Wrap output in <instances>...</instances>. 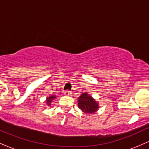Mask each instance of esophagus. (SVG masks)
I'll return each instance as SVG.
<instances>
[{"label": "esophagus", "instance_id": "34e87169", "mask_svg": "<svg viewBox=\"0 0 149 149\" xmlns=\"http://www.w3.org/2000/svg\"><path fill=\"white\" fill-rule=\"evenodd\" d=\"M71 95V92L70 91H65L64 92V95H66V96H70Z\"/></svg>", "mask_w": 149, "mask_h": 149}]
</instances>
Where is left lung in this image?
<instances>
[{
    "mask_svg": "<svg viewBox=\"0 0 149 149\" xmlns=\"http://www.w3.org/2000/svg\"><path fill=\"white\" fill-rule=\"evenodd\" d=\"M78 108L85 113H94L99 109V104L92 96L84 92L78 97Z\"/></svg>",
    "mask_w": 149,
    "mask_h": 149,
    "instance_id": "8db88e82",
    "label": "left lung"
}]
</instances>
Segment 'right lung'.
Returning <instances> with one entry per match:
<instances>
[{
	"label": "right lung",
	"instance_id": "right-lung-1",
	"mask_svg": "<svg viewBox=\"0 0 149 149\" xmlns=\"http://www.w3.org/2000/svg\"><path fill=\"white\" fill-rule=\"evenodd\" d=\"M55 95H52V96H49L48 97H47V100H46V102H47V105L49 107V106L51 105V103H52V102L53 100H54V99L56 98Z\"/></svg>",
	"mask_w": 149,
	"mask_h": 149
}]
</instances>
